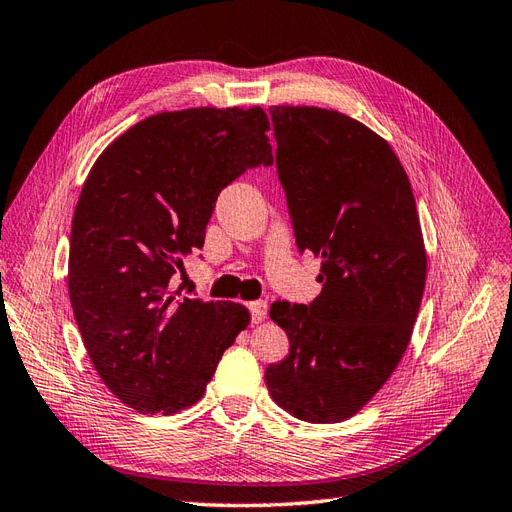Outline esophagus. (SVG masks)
<instances>
[{
    "instance_id": "esophagus-1",
    "label": "esophagus",
    "mask_w": 512,
    "mask_h": 512,
    "mask_svg": "<svg viewBox=\"0 0 512 512\" xmlns=\"http://www.w3.org/2000/svg\"><path fill=\"white\" fill-rule=\"evenodd\" d=\"M249 313H252V321L254 323L265 321V317H267V302H263V299H258V302H252V304H249Z\"/></svg>"
}]
</instances>
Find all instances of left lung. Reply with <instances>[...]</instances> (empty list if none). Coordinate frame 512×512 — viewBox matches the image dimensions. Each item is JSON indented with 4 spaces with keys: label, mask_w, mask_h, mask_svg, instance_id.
<instances>
[{
    "label": "left lung",
    "mask_w": 512,
    "mask_h": 512,
    "mask_svg": "<svg viewBox=\"0 0 512 512\" xmlns=\"http://www.w3.org/2000/svg\"><path fill=\"white\" fill-rule=\"evenodd\" d=\"M278 178L299 252L321 258L313 304H271L289 356L265 371L286 413L354 417L391 378L413 336L428 256L413 189L382 136L339 110L271 106Z\"/></svg>",
    "instance_id": "8db88e82"
}]
</instances>
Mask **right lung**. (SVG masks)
Here are the masks:
<instances>
[{
	"mask_svg": "<svg viewBox=\"0 0 512 512\" xmlns=\"http://www.w3.org/2000/svg\"><path fill=\"white\" fill-rule=\"evenodd\" d=\"M267 130L260 106L158 112L117 136L82 186L71 308L99 378L136 413L173 415L202 400L247 328L245 306L180 302L171 286L204 245L221 189L273 162Z\"/></svg>",
	"mask_w": 512,
	"mask_h": 512,
	"instance_id": "1",
	"label": "right lung"
}]
</instances>
